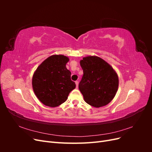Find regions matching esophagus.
<instances>
[{
	"label": "esophagus",
	"instance_id": "1",
	"mask_svg": "<svg viewBox=\"0 0 152 152\" xmlns=\"http://www.w3.org/2000/svg\"><path fill=\"white\" fill-rule=\"evenodd\" d=\"M75 84H76V87L78 88V86H79V81H75Z\"/></svg>",
	"mask_w": 152,
	"mask_h": 152
}]
</instances>
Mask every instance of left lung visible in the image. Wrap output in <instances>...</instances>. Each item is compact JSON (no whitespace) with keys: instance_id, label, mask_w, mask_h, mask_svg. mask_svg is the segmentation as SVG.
<instances>
[{"instance_id":"8db88e82","label":"left lung","mask_w":152,"mask_h":152,"mask_svg":"<svg viewBox=\"0 0 152 152\" xmlns=\"http://www.w3.org/2000/svg\"><path fill=\"white\" fill-rule=\"evenodd\" d=\"M84 75L79 88L85 102L99 108L113 99L118 87L117 73L108 63L98 56H87L80 61Z\"/></svg>"}]
</instances>
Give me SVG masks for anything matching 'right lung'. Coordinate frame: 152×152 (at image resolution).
I'll use <instances>...</instances> for the list:
<instances>
[{"instance_id":"1","label":"right lung","mask_w":152,"mask_h":152,"mask_svg":"<svg viewBox=\"0 0 152 152\" xmlns=\"http://www.w3.org/2000/svg\"><path fill=\"white\" fill-rule=\"evenodd\" d=\"M68 57L53 55L37 68L32 78V86L37 98L44 104L56 107L64 103L75 88L71 72L66 67Z\"/></svg>"}]
</instances>
